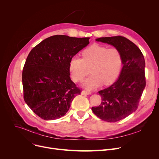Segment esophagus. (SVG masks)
<instances>
[{
    "label": "esophagus",
    "mask_w": 159,
    "mask_h": 159,
    "mask_svg": "<svg viewBox=\"0 0 159 159\" xmlns=\"http://www.w3.org/2000/svg\"><path fill=\"white\" fill-rule=\"evenodd\" d=\"M81 93L82 95H89L91 93V92L90 91H87V90H82Z\"/></svg>",
    "instance_id": "1"
}]
</instances>
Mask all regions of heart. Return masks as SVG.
<instances>
[{"label":"heart","mask_w":159,"mask_h":159,"mask_svg":"<svg viewBox=\"0 0 159 159\" xmlns=\"http://www.w3.org/2000/svg\"><path fill=\"white\" fill-rule=\"evenodd\" d=\"M82 58L73 57L70 62L71 77L74 82L82 81L91 72L92 75L83 83L88 89H93L102 84H110L120 72L122 58L116 48L94 44L84 49Z\"/></svg>","instance_id":"obj_1"}]
</instances>
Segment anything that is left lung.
I'll list each match as a JSON object with an SVG mask.
<instances>
[{"label":"left lung","instance_id":"left-lung-1","mask_svg":"<svg viewBox=\"0 0 159 159\" xmlns=\"http://www.w3.org/2000/svg\"><path fill=\"white\" fill-rule=\"evenodd\" d=\"M97 41L111 44L122 55L123 67L119 79L111 86L98 91L101 104L91 107L98 118L115 122L137 110L145 88V60L140 49L122 36L101 37Z\"/></svg>","mask_w":159,"mask_h":159}]
</instances>
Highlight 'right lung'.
<instances>
[{"label": "right lung", "instance_id": "add662e5", "mask_svg": "<svg viewBox=\"0 0 159 159\" xmlns=\"http://www.w3.org/2000/svg\"><path fill=\"white\" fill-rule=\"evenodd\" d=\"M89 37L57 35L43 40L30 52L22 80L24 101L44 120H55L70 109L81 90L70 77V62L89 43Z\"/></svg>", "mask_w": 159, "mask_h": 159}]
</instances>
